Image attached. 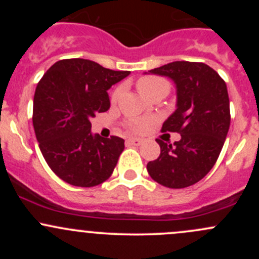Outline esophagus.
I'll list each match as a JSON object with an SVG mask.
<instances>
[{"mask_svg": "<svg viewBox=\"0 0 259 259\" xmlns=\"http://www.w3.org/2000/svg\"><path fill=\"white\" fill-rule=\"evenodd\" d=\"M127 143L132 145L139 146V145H142L143 139H140V138H129V139H127Z\"/></svg>", "mask_w": 259, "mask_h": 259, "instance_id": "obj_1", "label": "esophagus"}]
</instances>
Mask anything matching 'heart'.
<instances>
[{"label":"heart","mask_w":259,"mask_h":259,"mask_svg":"<svg viewBox=\"0 0 259 259\" xmlns=\"http://www.w3.org/2000/svg\"><path fill=\"white\" fill-rule=\"evenodd\" d=\"M137 86H138V90L140 91V94H142L143 96L148 95L149 93L156 90V89H165V90H168L169 89L168 82H166L165 80L160 79V77H155V76L140 77V79L138 80ZM120 93H121V89L120 88L114 91L113 101H116L117 99H119ZM149 125H150V121L144 119H135L129 122L130 129L135 133H144L145 130L148 129Z\"/></svg>","instance_id":"obj_1"}]
</instances>
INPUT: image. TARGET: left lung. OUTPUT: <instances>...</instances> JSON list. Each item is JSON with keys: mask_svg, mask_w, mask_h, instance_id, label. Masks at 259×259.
Wrapping results in <instances>:
<instances>
[{"mask_svg": "<svg viewBox=\"0 0 259 259\" xmlns=\"http://www.w3.org/2000/svg\"><path fill=\"white\" fill-rule=\"evenodd\" d=\"M144 74L165 76L176 85L177 109L161 132L182 137L174 145L156 140L160 155L146 165L149 176L164 187H190L209 173L226 142L231 124L226 82L202 62H169Z\"/></svg>", "mask_w": 259, "mask_h": 259, "instance_id": "1", "label": "left lung"}]
</instances>
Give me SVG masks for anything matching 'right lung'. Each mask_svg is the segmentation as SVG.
I'll return each instance as SVG.
<instances>
[{"label": "right lung", "mask_w": 259, "mask_h": 259, "mask_svg": "<svg viewBox=\"0 0 259 259\" xmlns=\"http://www.w3.org/2000/svg\"><path fill=\"white\" fill-rule=\"evenodd\" d=\"M130 71H114L85 59L55 62L37 83L32 122L51 170L75 187L90 188L110 178L124 139L91 133V117L110 108L108 90Z\"/></svg>", "instance_id": "add662e5"}]
</instances>
